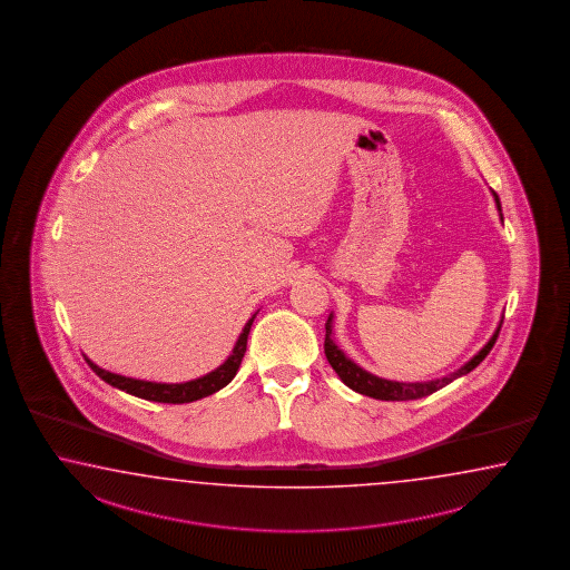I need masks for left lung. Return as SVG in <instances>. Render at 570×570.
<instances>
[{
	"instance_id": "obj_1",
	"label": "left lung",
	"mask_w": 570,
	"mask_h": 570,
	"mask_svg": "<svg viewBox=\"0 0 570 570\" xmlns=\"http://www.w3.org/2000/svg\"><path fill=\"white\" fill-rule=\"evenodd\" d=\"M492 195H494V202H497V208L500 212L499 195L494 194V191H492ZM500 220H502V214H500ZM332 320H334V315H330V320L325 323V356H327V361L332 364V368L346 383L347 387L354 389L356 393H362V395H368L373 400H383V402L420 400V397H426V395H431L434 391L443 389L444 385L453 383L459 376L468 375L480 362L487 358L488 352L497 344V337H499L500 327H502V320H500L499 327H497V332L492 334V337L488 340L487 346L482 347L473 356L472 361L465 362L455 373L441 376V379H434V381H424V383H400V381H387V379L371 375V373H366L364 368H361L356 362L350 361L346 354L335 346L334 337H332Z\"/></svg>"
}]
</instances>
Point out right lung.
<instances>
[{"label":"right lung","instance_id":"obj_1","mask_svg":"<svg viewBox=\"0 0 570 570\" xmlns=\"http://www.w3.org/2000/svg\"><path fill=\"white\" fill-rule=\"evenodd\" d=\"M255 315L245 323L243 334L238 335L230 356L216 371H212L208 375L199 376V379H194V381H187V383H154V381H139V379H131V376L115 375V373H109V371L97 366L90 358H86V356L83 358L88 362V366L105 383H109L112 387L121 389V391H126L129 395H136V397H141V400L158 403L195 402V400L208 397L212 393L220 391V389L226 387L235 379L236 371H238L243 356L247 352V337H249L250 325H253Z\"/></svg>","mask_w":570,"mask_h":570}]
</instances>
